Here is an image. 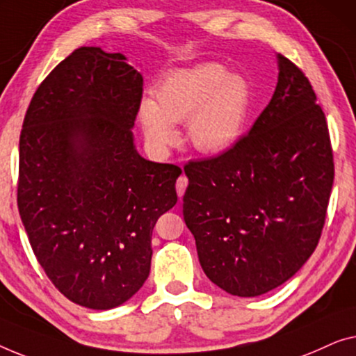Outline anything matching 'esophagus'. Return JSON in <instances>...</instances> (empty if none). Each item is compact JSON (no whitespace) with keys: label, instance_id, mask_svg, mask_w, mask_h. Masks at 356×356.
<instances>
[{"label":"esophagus","instance_id":"1","mask_svg":"<svg viewBox=\"0 0 356 356\" xmlns=\"http://www.w3.org/2000/svg\"><path fill=\"white\" fill-rule=\"evenodd\" d=\"M187 185H188V179H187V176H185V174H182V176L177 179V184H176V190H177L179 197H182V195L185 193V188H187Z\"/></svg>","mask_w":356,"mask_h":356}]
</instances>
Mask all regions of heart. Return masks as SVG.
Instances as JSON below:
<instances>
[{"instance_id":"heart-1","label":"heart","mask_w":356,"mask_h":356,"mask_svg":"<svg viewBox=\"0 0 356 356\" xmlns=\"http://www.w3.org/2000/svg\"><path fill=\"white\" fill-rule=\"evenodd\" d=\"M154 99H143L138 121L145 138L163 152L179 138L177 122H187L192 147L204 154H219L242 137L252 106L247 79L227 74L218 63H203L168 72L154 85Z\"/></svg>"}]
</instances>
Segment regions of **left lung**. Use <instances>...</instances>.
I'll return each instance as SVG.
<instances>
[{
	"label": "left lung",
	"mask_w": 356,
	"mask_h": 356,
	"mask_svg": "<svg viewBox=\"0 0 356 356\" xmlns=\"http://www.w3.org/2000/svg\"><path fill=\"white\" fill-rule=\"evenodd\" d=\"M271 102L219 156L184 168V219L203 271L237 297L279 287L321 237L334 156L329 129L303 71L277 54Z\"/></svg>",
	"instance_id": "obj_1"
}]
</instances>
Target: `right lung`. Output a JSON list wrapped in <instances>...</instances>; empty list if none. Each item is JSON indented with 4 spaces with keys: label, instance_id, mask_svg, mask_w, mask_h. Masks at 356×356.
<instances>
[{
    "label": "right lung",
    "instance_id": "1",
    "mask_svg": "<svg viewBox=\"0 0 356 356\" xmlns=\"http://www.w3.org/2000/svg\"><path fill=\"white\" fill-rule=\"evenodd\" d=\"M143 77L121 53L82 47L33 93L19 140L17 207L40 266L80 307L138 292L158 218L182 169L140 156L132 127Z\"/></svg>",
    "mask_w": 356,
    "mask_h": 356
}]
</instances>
